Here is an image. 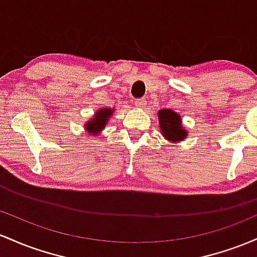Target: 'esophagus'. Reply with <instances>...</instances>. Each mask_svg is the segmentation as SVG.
<instances>
[{"label": "esophagus", "instance_id": "34e87169", "mask_svg": "<svg viewBox=\"0 0 257 257\" xmlns=\"http://www.w3.org/2000/svg\"><path fill=\"white\" fill-rule=\"evenodd\" d=\"M134 104H135V106H136V108L142 109V108H144V106H146L147 102H146V99H143V98H140V99H135L134 100Z\"/></svg>", "mask_w": 257, "mask_h": 257}]
</instances>
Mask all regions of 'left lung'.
<instances>
[{
    "label": "left lung",
    "mask_w": 257,
    "mask_h": 257,
    "mask_svg": "<svg viewBox=\"0 0 257 257\" xmlns=\"http://www.w3.org/2000/svg\"><path fill=\"white\" fill-rule=\"evenodd\" d=\"M160 130L163 136L170 142H181L187 136V131L182 127L181 116L171 109H163L158 111Z\"/></svg>",
    "instance_id": "8db88e82"
}]
</instances>
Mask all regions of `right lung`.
<instances>
[{
    "mask_svg": "<svg viewBox=\"0 0 257 257\" xmlns=\"http://www.w3.org/2000/svg\"><path fill=\"white\" fill-rule=\"evenodd\" d=\"M113 111L114 109L110 108L99 109V110L93 115V117L85 123V128L87 130L88 134L97 135L98 132L102 131V130L105 127V123L108 122L109 117L113 115Z\"/></svg>",
    "mask_w": 257,
    "mask_h": 257,
    "instance_id": "right-lung-1",
    "label": "right lung"
}]
</instances>
